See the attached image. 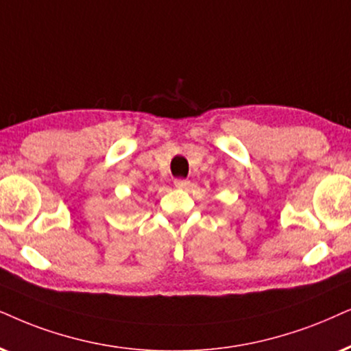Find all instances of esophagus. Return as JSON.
Here are the masks:
<instances>
[{
  "instance_id": "34e87169",
  "label": "esophagus",
  "mask_w": 351,
  "mask_h": 351,
  "mask_svg": "<svg viewBox=\"0 0 351 351\" xmlns=\"http://www.w3.org/2000/svg\"><path fill=\"white\" fill-rule=\"evenodd\" d=\"M189 186V181L186 180H175V188L178 189H186Z\"/></svg>"
}]
</instances>
